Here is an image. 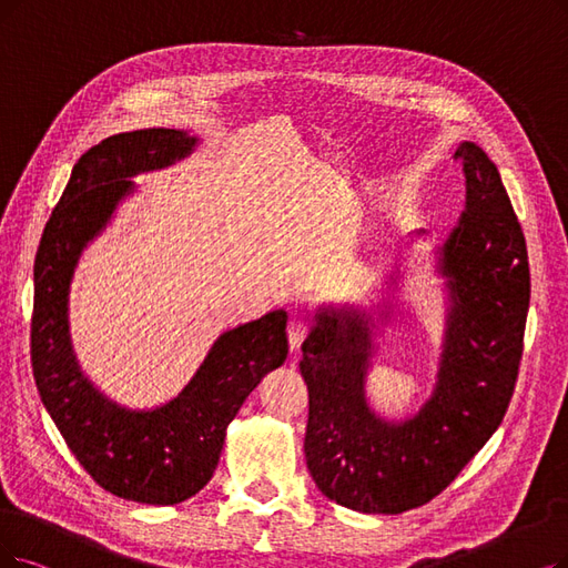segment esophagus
I'll return each instance as SVG.
<instances>
[{
    "label": "esophagus",
    "instance_id": "1",
    "mask_svg": "<svg viewBox=\"0 0 568 568\" xmlns=\"http://www.w3.org/2000/svg\"><path fill=\"white\" fill-rule=\"evenodd\" d=\"M286 333H288V345H291V352L296 354V352L301 349V345H303V339H305V337H307V333H310V324H307V322H303V320H291V322H288Z\"/></svg>",
    "mask_w": 568,
    "mask_h": 568
}]
</instances>
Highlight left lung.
<instances>
[{"label":"left lung","instance_id":"1","mask_svg":"<svg viewBox=\"0 0 568 568\" xmlns=\"http://www.w3.org/2000/svg\"><path fill=\"white\" fill-rule=\"evenodd\" d=\"M455 161L466 210L438 252L449 310L436 389L419 413L387 422L368 407L366 314L324 307L303 343L307 468L331 501L358 513L428 504L491 438L515 392L531 296L525 235L487 153L462 142Z\"/></svg>","mask_w":568,"mask_h":568}]
</instances>
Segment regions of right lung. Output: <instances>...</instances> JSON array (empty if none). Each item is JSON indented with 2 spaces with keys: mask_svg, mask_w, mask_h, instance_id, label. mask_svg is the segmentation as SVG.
<instances>
[{
  "mask_svg": "<svg viewBox=\"0 0 568 568\" xmlns=\"http://www.w3.org/2000/svg\"><path fill=\"white\" fill-rule=\"evenodd\" d=\"M184 130L149 128L106 138L79 158L34 261L32 371L64 443L102 489L128 501L174 506L205 487L225 428L258 382L288 354L286 312L225 331L184 392L153 410H128L81 373L70 337V284L83 246L134 189L128 176L189 155Z\"/></svg>",
  "mask_w": 568,
  "mask_h": 568,
  "instance_id": "1",
  "label": "right lung"
}]
</instances>
